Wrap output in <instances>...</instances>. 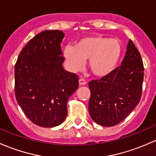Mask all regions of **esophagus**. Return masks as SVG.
I'll return each instance as SVG.
<instances>
[{
    "instance_id": "34e87169",
    "label": "esophagus",
    "mask_w": 156,
    "mask_h": 156,
    "mask_svg": "<svg viewBox=\"0 0 156 156\" xmlns=\"http://www.w3.org/2000/svg\"><path fill=\"white\" fill-rule=\"evenodd\" d=\"M87 84V81H85V80L82 79V78H81V79H79V85L80 86H84V85Z\"/></svg>"
}]
</instances>
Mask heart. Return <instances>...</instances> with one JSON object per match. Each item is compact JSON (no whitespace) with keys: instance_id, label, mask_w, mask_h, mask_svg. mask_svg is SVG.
Wrapping results in <instances>:
<instances>
[{"instance_id":"b5f03b06","label":"heart","mask_w":156,"mask_h":156,"mask_svg":"<svg viewBox=\"0 0 156 156\" xmlns=\"http://www.w3.org/2000/svg\"><path fill=\"white\" fill-rule=\"evenodd\" d=\"M122 55V46L119 40L104 36L83 37L74 47L67 45L63 50L69 71H80L84 65V60H88V68L98 78H105L114 73Z\"/></svg>"}]
</instances>
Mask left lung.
Listing matches in <instances>:
<instances>
[{"label": "left lung", "mask_w": 156, "mask_h": 156, "mask_svg": "<svg viewBox=\"0 0 156 156\" xmlns=\"http://www.w3.org/2000/svg\"><path fill=\"white\" fill-rule=\"evenodd\" d=\"M144 64L141 56L129 39L121 66L110 75L89 83V114L100 126L122 122L137 105L142 93Z\"/></svg>", "instance_id": "8db88e82"}]
</instances>
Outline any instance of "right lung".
Masks as SVG:
<instances>
[{"mask_svg": "<svg viewBox=\"0 0 156 156\" xmlns=\"http://www.w3.org/2000/svg\"><path fill=\"white\" fill-rule=\"evenodd\" d=\"M64 35L57 30L39 33L22 49L15 66L18 104L41 127H55L65 120L67 101L78 89V77L63 66Z\"/></svg>", "mask_w": 156, "mask_h": 156, "instance_id": "right-lung-1", "label": "right lung"}]
</instances>
